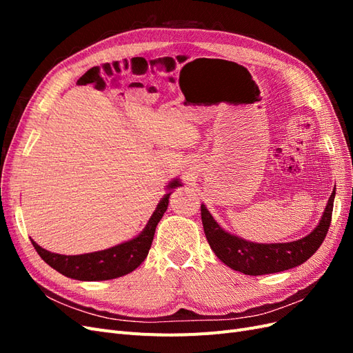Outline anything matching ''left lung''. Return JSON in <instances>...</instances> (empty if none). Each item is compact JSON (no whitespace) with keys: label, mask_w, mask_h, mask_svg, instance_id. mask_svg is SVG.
I'll use <instances>...</instances> for the list:
<instances>
[{"label":"left lung","mask_w":353,"mask_h":353,"mask_svg":"<svg viewBox=\"0 0 353 353\" xmlns=\"http://www.w3.org/2000/svg\"><path fill=\"white\" fill-rule=\"evenodd\" d=\"M336 188L331 193L318 225L307 236L288 243H253L223 230L201 205V222L208 243L218 258L231 270L245 275L281 272L302 265L323 244L331 222Z\"/></svg>","instance_id":"left-lung-1"}]
</instances>
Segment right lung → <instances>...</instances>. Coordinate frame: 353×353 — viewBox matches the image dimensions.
I'll use <instances>...</instances> for the list:
<instances>
[{
    "label": "right lung",
    "mask_w": 353,
    "mask_h": 353,
    "mask_svg": "<svg viewBox=\"0 0 353 353\" xmlns=\"http://www.w3.org/2000/svg\"><path fill=\"white\" fill-rule=\"evenodd\" d=\"M179 185L183 184L178 178L170 181L166 185L168 193L157 203L153 215L148 219L144 230L137 237L113 245V248L92 253L66 256L42 249L32 239L30 241L44 262L57 272L68 276V279L79 281H104L119 279V276L137 270L147 258L148 250L152 248L157 223L168 209L169 196L172 193V190Z\"/></svg>",
    "instance_id": "obj_1"
}]
</instances>
